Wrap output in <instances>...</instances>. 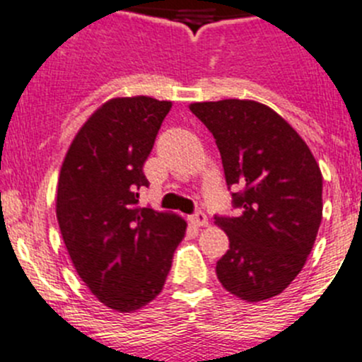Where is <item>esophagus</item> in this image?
Instances as JSON below:
<instances>
[{"label":"esophagus","mask_w":362,"mask_h":362,"mask_svg":"<svg viewBox=\"0 0 362 362\" xmlns=\"http://www.w3.org/2000/svg\"><path fill=\"white\" fill-rule=\"evenodd\" d=\"M189 221H191L192 225H194V227H207V225H209L207 216H205L202 211L194 212V214H192L191 218H189Z\"/></svg>","instance_id":"esophagus-1"}]
</instances>
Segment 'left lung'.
I'll return each mask as SVG.
<instances>
[{"label": "left lung", "mask_w": 362, "mask_h": 362, "mask_svg": "<svg viewBox=\"0 0 362 362\" xmlns=\"http://www.w3.org/2000/svg\"><path fill=\"white\" fill-rule=\"evenodd\" d=\"M214 135L225 180L238 187V218L216 216L230 250L216 264L228 293L246 302L280 295L302 272L322 223L323 177L305 141L253 100L191 103Z\"/></svg>", "instance_id": "left-lung-1"}]
</instances>
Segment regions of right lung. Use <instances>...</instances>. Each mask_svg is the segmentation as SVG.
Listing matches in <instances>:
<instances>
[{
  "instance_id": "right-lung-1",
  "label": "right lung",
  "mask_w": 362,
  "mask_h": 362,
  "mask_svg": "<svg viewBox=\"0 0 362 362\" xmlns=\"http://www.w3.org/2000/svg\"><path fill=\"white\" fill-rule=\"evenodd\" d=\"M171 101L112 98L83 123L64 157L57 219L74 269L103 305L134 313L162 291L187 223L139 207L143 165Z\"/></svg>"
}]
</instances>
